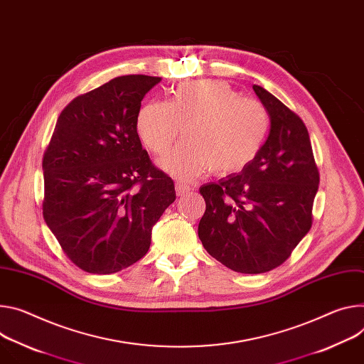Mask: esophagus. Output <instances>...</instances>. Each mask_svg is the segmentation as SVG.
<instances>
[{
	"instance_id": "obj_1",
	"label": "esophagus",
	"mask_w": 364,
	"mask_h": 364,
	"mask_svg": "<svg viewBox=\"0 0 364 364\" xmlns=\"http://www.w3.org/2000/svg\"><path fill=\"white\" fill-rule=\"evenodd\" d=\"M190 187L188 186H186V184H176V193H177V196L178 197H183V196H186L187 193H190Z\"/></svg>"
}]
</instances>
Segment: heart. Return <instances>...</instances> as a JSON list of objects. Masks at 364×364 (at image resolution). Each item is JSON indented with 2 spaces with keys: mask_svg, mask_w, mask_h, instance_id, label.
I'll return each instance as SVG.
<instances>
[{
  "mask_svg": "<svg viewBox=\"0 0 364 364\" xmlns=\"http://www.w3.org/2000/svg\"><path fill=\"white\" fill-rule=\"evenodd\" d=\"M269 126L261 103L241 97L220 80L184 81L168 103L148 102L136 117L138 135L155 155L167 152L184 127L186 139L159 162L184 181L208 170L215 176L240 173L259 152Z\"/></svg>",
  "mask_w": 364,
  "mask_h": 364,
  "instance_id": "b5f03b06",
  "label": "heart"
}]
</instances>
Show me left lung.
Segmentation results:
<instances>
[{"label": "left lung", "instance_id": "obj_1", "mask_svg": "<svg viewBox=\"0 0 364 364\" xmlns=\"http://www.w3.org/2000/svg\"><path fill=\"white\" fill-rule=\"evenodd\" d=\"M270 116V134L240 174L200 187L205 250L228 269L259 274L283 264L309 232L319 186L308 129L279 98L252 85Z\"/></svg>", "mask_w": 364, "mask_h": 364}]
</instances>
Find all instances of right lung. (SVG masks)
Masks as SVG:
<instances>
[{
	"label": "right lung",
	"instance_id": "1",
	"mask_svg": "<svg viewBox=\"0 0 364 364\" xmlns=\"http://www.w3.org/2000/svg\"><path fill=\"white\" fill-rule=\"evenodd\" d=\"M159 77L123 75L78 95L43 155V218L62 251L92 274L117 273L149 250L176 200L174 181L142 148L136 117Z\"/></svg>",
	"mask_w": 364,
	"mask_h": 364
}]
</instances>
